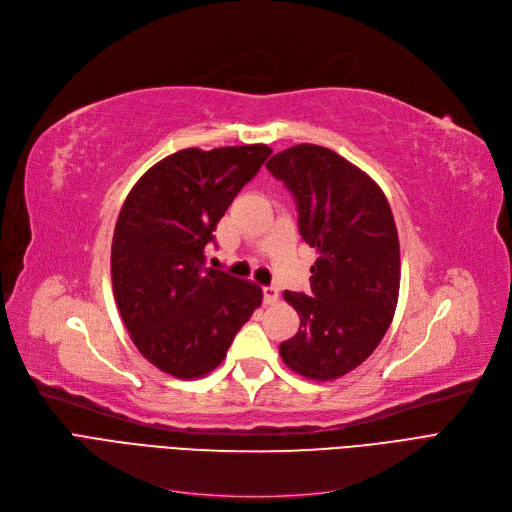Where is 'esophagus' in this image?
<instances>
[{
	"label": "esophagus",
	"mask_w": 512,
	"mask_h": 512,
	"mask_svg": "<svg viewBox=\"0 0 512 512\" xmlns=\"http://www.w3.org/2000/svg\"><path fill=\"white\" fill-rule=\"evenodd\" d=\"M262 296H264V303L275 305L279 301V290L275 286H267V288H262Z\"/></svg>",
	"instance_id": "34e87169"
}]
</instances>
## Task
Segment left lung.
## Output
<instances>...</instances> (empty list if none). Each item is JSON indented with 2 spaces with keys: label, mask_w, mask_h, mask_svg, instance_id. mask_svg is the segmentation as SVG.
Returning a JSON list of instances; mask_svg holds the SVG:
<instances>
[{
  "label": "left lung",
  "mask_w": 512,
  "mask_h": 512,
  "mask_svg": "<svg viewBox=\"0 0 512 512\" xmlns=\"http://www.w3.org/2000/svg\"><path fill=\"white\" fill-rule=\"evenodd\" d=\"M267 169L286 184L298 231L317 250L311 296L284 292L301 328L279 345L294 373L330 381L360 366L392 324L400 288L396 222L377 182L343 156L298 144Z\"/></svg>",
  "instance_id": "obj_1"
}]
</instances>
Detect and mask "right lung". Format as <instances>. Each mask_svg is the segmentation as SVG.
Masks as SVG:
<instances>
[{
  "instance_id": "right-lung-1",
  "label": "right lung",
  "mask_w": 512,
  "mask_h": 512,
  "mask_svg": "<svg viewBox=\"0 0 512 512\" xmlns=\"http://www.w3.org/2000/svg\"><path fill=\"white\" fill-rule=\"evenodd\" d=\"M271 152L264 144L180 150L150 167L122 203L114 298L139 354L167 375L211 373L262 303L252 281L205 267V245Z\"/></svg>"
}]
</instances>
